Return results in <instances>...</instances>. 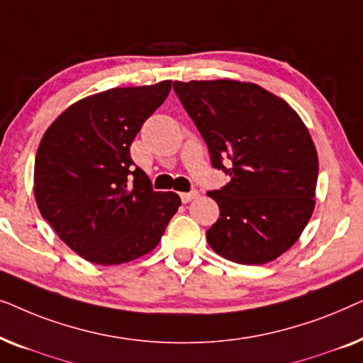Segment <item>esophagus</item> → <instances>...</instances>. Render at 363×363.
<instances>
[{
    "label": "esophagus",
    "instance_id": "esophagus-1",
    "mask_svg": "<svg viewBox=\"0 0 363 363\" xmlns=\"http://www.w3.org/2000/svg\"><path fill=\"white\" fill-rule=\"evenodd\" d=\"M200 196V193L198 191H190V193H180V198L183 203H190L191 200H195V198Z\"/></svg>",
    "mask_w": 363,
    "mask_h": 363
}]
</instances>
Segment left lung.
Listing matches in <instances>:
<instances>
[{
  "label": "left lung",
  "mask_w": 363,
  "mask_h": 363,
  "mask_svg": "<svg viewBox=\"0 0 363 363\" xmlns=\"http://www.w3.org/2000/svg\"><path fill=\"white\" fill-rule=\"evenodd\" d=\"M173 89L206 142L211 165L231 177L206 193L220 206L208 245L238 264L274 261L299 240L315 206L319 158L304 122L252 82L177 81Z\"/></svg>",
  "instance_id": "1"
}]
</instances>
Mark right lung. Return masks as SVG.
Instances as JSON below:
<instances>
[{
    "label": "right lung",
    "instance_id": "1",
    "mask_svg": "<svg viewBox=\"0 0 363 363\" xmlns=\"http://www.w3.org/2000/svg\"><path fill=\"white\" fill-rule=\"evenodd\" d=\"M170 89L172 81H162L94 94L67 107L41 138L34 162L39 211L94 264H122L155 250L182 205L177 193L153 191L130 157L133 138Z\"/></svg>",
    "mask_w": 363,
    "mask_h": 363
}]
</instances>
